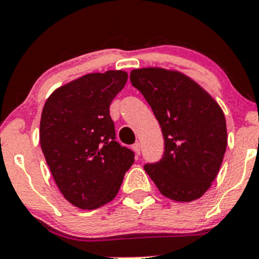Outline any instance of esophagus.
Masks as SVG:
<instances>
[{
    "mask_svg": "<svg viewBox=\"0 0 259 259\" xmlns=\"http://www.w3.org/2000/svg\"><path fill=\"white\" fill-rule=\"evenodd\" d=\"M132 149H134V151L136 152L137 155L141 154V144H140V142H136V144H135L134 146H132Z\"/></svg>",
    "mask_w": 259,
    "mask_h": 259,
    "instance_id": "1",
    "label": "esophagus"
}]
</instances>
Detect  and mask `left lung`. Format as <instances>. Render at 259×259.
I'll use <instances>...</instances> for the list:
<instances>
[{
	"mask_svg": "<svg viewBox=\"0 0 259 259\" xmlns=\"http://www.w3.org/2000/svg\"><path fill=\"white\" fill-rule=\"evenodd\" d=\"M132 85L151 107L164 136V156L144 166L162 196L191 202L215 181L228 145L223 109L196 81L160 67L134 70Z\"/></svg>",
	"mask_w": 259,
	"mask_h": 259,
	"instance_id": "1",
	"label": "left lung"
}]
</instances>
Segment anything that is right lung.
<instances>
[{"instance_id": "add662e5", "label": "right lung", "mask_w": 259, "mask_h": 259, "mask_svg": "<svg viewBox=\"0 0 259 259\" xmlns=\"http://www.w3.org/2000/svg\"><path fill=\"white\" fill-rule=\"evenodd\" d=\"M124 71L88 73L56 89L40 118V146L70 203L95 210L117 196L135 154L115 141L109 105L127 82Z\"/></svg>"}]
</instances>
